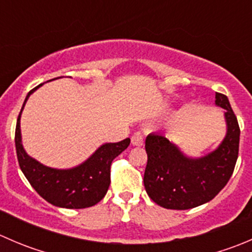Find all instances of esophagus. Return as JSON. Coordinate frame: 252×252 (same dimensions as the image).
Segmentation results:
<instances>
[{
	"mask_svg": "<svg viewBox=\"0 0 252 252\" xmlns=\"http://www.w3.org/2000/svg\"><path fill=\"white\" fill-rule=\"evenodd\" d=\"M131 144H133L134 146H141V145L144 144V136H142L140 133H135L131 136Z\"/></svg>",
	"mask_w": 252,
	"mask_h": 252,
	"instance_id": "34e87169",
	"label": "esophagus"
}]
</instances>
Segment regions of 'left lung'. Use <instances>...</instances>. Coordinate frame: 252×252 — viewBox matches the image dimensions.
Returning a JSON list of instances; mask_svg holds the SVG:
<instances>
[{
    "label": "left lung",
    "instance_id": "obj_1",
    "mask_svg": "<svg viewBox=\"0 0 252 252\" xmlns=\"http://www.w3.org/2000/svg\"><path fill=\"white\" fill-rule=\"evenodd\" d=\"M216 105L225 110L227 135L217 150L202 158L185 157L162 134L147 135L144 185L157 205L171 210L197 207L211 201L229 182L238 159L240 128L227 96L216 93Z\"/></svg>",
    "mask_w": 252,
    "mask_h": 252
}]
</instances>
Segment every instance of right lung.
I'll use <instances>...</instances> for the list:
<instances>
[{"label":"right lung","instance_id":"right-lung-1","mask_svg":"<svg viewBox=\"0 0 252 252\" xmlns=\"http://www.w3.org/2000/svg\"><path fill=\"white\" fill-rule=\"evenodd\" d=\"M41 85L29 91L18 116L14 136L18 163L30 185L50 204L64 208L91 207L105 197L111 183L112 161L129 146L130 139L102 145L88 161L72 169H53L39 163L22 146L20 114L29 96Z\"/></svg>","mask_w":252,"mask_h":252}]
</instances>
